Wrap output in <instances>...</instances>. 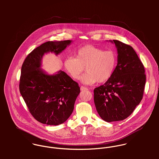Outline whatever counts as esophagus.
Listing matches in <instances>:
<instances>
[{
  "label": "esophagus",
  "instance_id": "1",
  "mask_svg": "<svg viewBox=\"0 0 159 159\" xmlns=\"http://www.w3.org/2000/svg\"><path fill=\"white\" fill-rule=\"evenodd\" d=\"M80 90L81 91H87V90H88V88H86V87H84V86H81V88H80Z\"/></svg>",
  "mask_w": 159,
  "mask_h": 159
}]
</instances>
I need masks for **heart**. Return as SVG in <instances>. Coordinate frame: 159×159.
<instances>
[{
  "label": "heart",
  "mask_w": 159,
  "mask_h": 159,
  "mask_svg": "<svg viewBox=\"0 0 159 159\" xmlns=\"http://www.w3.org/2000/svg\"><path fill=\"white\" fill-rule=\"evenodd\" d=\"M117 54L113 50L88 45L76 52V57L68 56L64 60V67L73 80H78L85 67L86 73L81 78V82L92 85L108 81L113 75L117 64Z\"/></svg>",
  "instance_id": "b5f03b06"
}]
</instances>
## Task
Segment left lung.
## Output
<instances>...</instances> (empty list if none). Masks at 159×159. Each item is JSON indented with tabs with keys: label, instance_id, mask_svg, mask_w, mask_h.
<instances>
[{
	"label": "left lung",
	"instance_id": "obj_1",
	"mask_svg": "<svg viewBox=\"0 0 159 159\" xmlns=\"http://www.w3.org/2000/svg\"><path fill=\"white\" fill-rule=\"evenodd\" d=\"M117 51V64L112 76L93 90L97 113L106 122L122 120L133 113L143 98L144 67L136 52L120 41L110 40Z\"/></svg>",
	"mask_w": 159,
	"mask_h": 159
}]
</instances>
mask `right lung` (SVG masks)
<instances>
[{
	"instance_id": "1",
	"label": "right lung",
	"mask_w": 159,
	"mask_h": 159,
	"mask_svg": "<svg viewBox=\"0 0 159 159\" xmlns=\"http://www.w3.org/2000/svg\"><path fill=\"white\" fill-rule=\"evenodd\" d=\"M71 43V40L45 42L29 54L23 62L20 91L30 114L42 124L57 125L66 122L80 92L78 84L66 72L59 70L51 75L41 69L45 54L58 55Z\"/></svg>"
}]
</instances>
